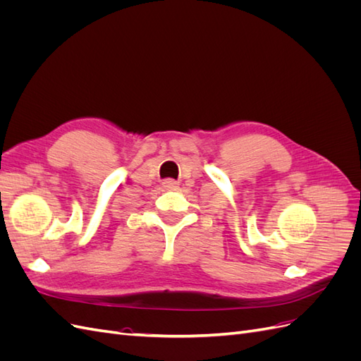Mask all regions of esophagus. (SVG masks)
Wrapping results in <instances>:
<instances>
[{
    "label": "esophagus",
    "mask_w": 361,
    "mask_h": 361,
    "mask_svg": "<svg viewBox=\"0 0 361 361\" xmlns=\"http://www.w3.org/2000/svg\"><path fill=\"white\" fill-rule=\"evenodd\" d=\"M162 187H164V188H167V190H174V188L178 187V183L174 182V180L167 179V180H164V182H162Z\"/></svg>",
    "instance_id": "1"
}]
</instances>
